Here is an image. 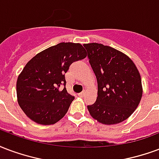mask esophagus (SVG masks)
I'll return each mask as SVG.
<instances>
[{"mask_svg": "<svg viewBox=\"0 0 159 159\" xmlns=\"http://www.w3.org/2000/svg\"><path fill=\"white\" fill-rule=\"evenodd\" d=\"M84 94H85V93L83 92V93H78V96H79V97H83Z\"/></svg>", "mask_w": 159, "mask_h": 159, "instance_id": "1", "label": "esophagus"}]
</instances>
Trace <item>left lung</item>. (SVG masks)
Here are the masks:
<instances>
[{
	"label": "left lung",
	"instance_id": "1",
	"mask_svg": "<svg viewBox=\"0 0 159 159\" xmlns=\"http://www.w3.org/2000/svg\"><path fill=\"white\" fill-rule=\"evenodd\" d=\"M98 82L96 102L88 106L98 122L115 125L130 117L142 96L141 75L131 59L102 43H84Z\"/></svg>",
	"mask_w": 159,
	"mask_h": 159
}]
</instances>
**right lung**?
Masks as SVG:
<instances>
[{"label": "right lung", "mask_w": 159, "mask_h": 159, "mask_svg": "<svg viewBox=\"0 0 159 159\" xmlns=\"http://www.w3.org/2000/svg\"><path fill=\"white\" fill-rule=\"evenodd\" d=\"M87 56L78 43H60L38 53L17 81V102L26 116L40 125H53L65 116L74 97L67 93L65 73L74 61Z\"/></svg>", "instance_id": "right-lung-1"}]
</instances>
